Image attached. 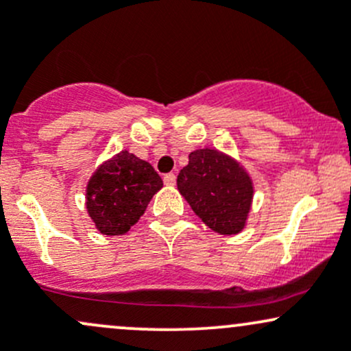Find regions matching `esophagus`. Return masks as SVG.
<instances>
[{
  "instance_id": "34e87169",
  "label": "esophagus",
  "mask_w": 351,
  "mask_h": 351,
  "mask_svg": "<svg viewBox=\"0 0 351 351\" xmlns=\"http://www.w3.org/2000/svg\"><path fill=\"white\" fill-rule=\"evenodd\" d=\"M164 184L165 186H176V174H165L164 176Z\"/></svg>"
}]
</instances>
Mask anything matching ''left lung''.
<instances>
[{"instance_id":"1","label":"left lung","mask_w":351,"mask_h":351,"mask_svg":"<svg viewBox=\"0 0 351 351\" xmlns=\"http://www.w3.org/2000/svg\"><path fill=\"white\" fill-rule=\"evenodd\" d=\"M177 189L214 232L234 236L246 228L254 184L244 165L229 154L213 147L191 152L189 164L177 176Z\"/></svg>"}]
</instances>
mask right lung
I'll return each mask as SVG.
<instances>
[{
  "label": "right lung",
  "instance_id": "right-lung-1",
  "mask_svg": "<svg viewBox=\"0 0 351 351\" xmlns=\"http://www.w3.org/2000/svg\"><path fill=\"white\" fill-rule=\"evenodd\" d=\"M162 186L149 162L120 150L101 162L86 182V213L100 234L122 236L137 224Z\"/></svg>",
  "mask_w": 351,
  "mask_h": 351
}]
</instances>
